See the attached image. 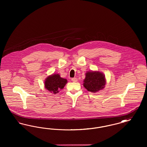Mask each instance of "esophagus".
I'll list each match as a JSON object with an SVG mask.
<instances>
[{"instance_id": "34e87169", "label": "esophagus", "mask_w": 147, "mask_h": 147, "mask_svg": "<svg viewBox=\"0 0 147 147\" xmlns=\"http://www.w3.org/2000/svg\"><path fill=\"white\" fill-rule=\"evenodd\" d=\"M71 80L73 82H77L78 81V79H77L76 78H73L71 79Z\"/></svg>"}]
</instances>
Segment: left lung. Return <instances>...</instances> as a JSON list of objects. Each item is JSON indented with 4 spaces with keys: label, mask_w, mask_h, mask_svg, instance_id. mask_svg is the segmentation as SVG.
Segmentation results:
<instances>
[{
    "label": "left lung",
    "mask_w": 147,
    "mask_h": 147,
    "mask_svg": "<svg viewBox=\"0 0 147 147\" xmlns=\"http://www.w3.org/2000/svg\"><path fill=\"white\" fill-rule=\"evenodd\" d=\"M84 80V87L88 91L96 92L104 88L106 84L105 76L99 71H88Z\"/></svg>",
    "instance_id": "1"
}]
</instances>
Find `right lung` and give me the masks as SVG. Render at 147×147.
Returning <instances> with one entry per match:
<instances>
[{
	"label": "right lung",
	"mask_w": 147,
	"mask_h": 147,
	"mask_svg": "<svg viewBox=\"0 0 147 147\" xmlns=\"http://www.w3.org/2000/svg\"><path fill=\"white\" fill-rule=\"evenodd\" d=\"M67 83V79L61 78L58 74H52L45 80V86L51 92L57 94L60 89H63Z\"/></svg>",
	"instance_id": "1"
}]
</instances>
